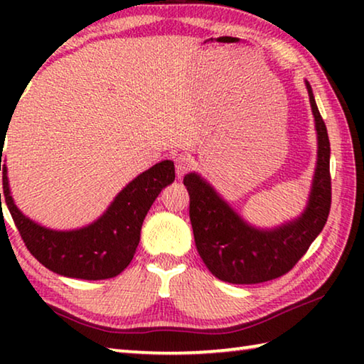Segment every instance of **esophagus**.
<instances>
[{"instance_id": "1", "label": "esophagus", "mask_w": 364, "mask_h": 364, "mask_svg": "<svg viewBox=\"0 0 364 364\" xmlns=\"http://www.w3.org/2000/svg\"><path fill=\"white\" fill-rule=\"evenodd\" d=\"M175 168L178 178H181L184 173H188L193 168V159L186 156V154H178L175 157Z\"/></svg>"}]
</instances>
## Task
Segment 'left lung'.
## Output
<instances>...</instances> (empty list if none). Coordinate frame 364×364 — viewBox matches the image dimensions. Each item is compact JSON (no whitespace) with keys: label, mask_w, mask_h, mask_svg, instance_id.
<instances>
[{"label":"left lung","mask_w":364,"mask_h":364,"mask_svg":"<svg viewBox=\"0 0 364 364\" xmlns=\"http://www.w3.org/2000/svg\"><path fill=\"white\" fill-rule=\"evenodd\" d=\"M318 134V162L308 204L299 218L260 230L241 215L197 173L184 176L189 218L197 252L208 271L231 284H258L291 271L323 231L331 210V144L311 86L306 82Z\"/></svg>","instance_id":"left-lung-1"}]
</instances>
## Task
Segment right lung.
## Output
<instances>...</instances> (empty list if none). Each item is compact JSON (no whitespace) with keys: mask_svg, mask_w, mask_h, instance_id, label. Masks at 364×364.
I'll return each mask as SVG.
<instances>
[{"mask_svg":"<svg viewBox=\"0 0 364 364\" xmlns=\"http://www.w3.org/2000/svg\"><path fill=\"white\" fill-rule=\"evenodd\" d=\"M3 138L4 134H0L1 147ZM1 170L0 205L3 197L30 254L54 273L88 281L114 278L130 264L147 212L160 191L175 180L173 162L162 160L128 183L93 223L80 230L56 231L35 223L17 208L9 191L6 164L0 159Z\"/></svg>","mask_w":364,"mask_h":364,"instance_id":"right-lung-1","label":"right lung"}]
</instances>
